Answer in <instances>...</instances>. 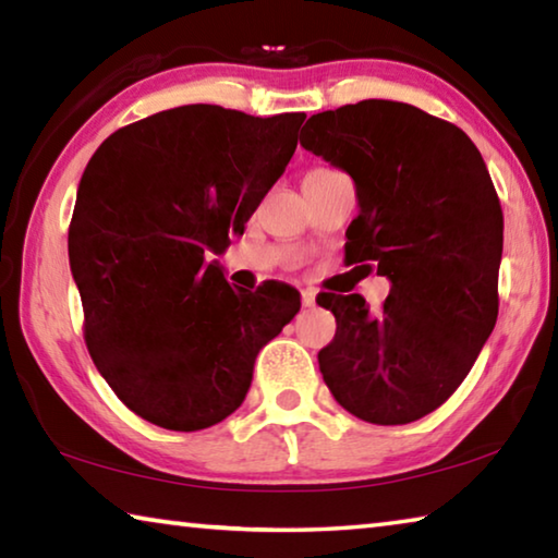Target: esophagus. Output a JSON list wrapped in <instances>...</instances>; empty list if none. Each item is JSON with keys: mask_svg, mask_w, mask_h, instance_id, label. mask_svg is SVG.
I'll use <instances>...</instances> for the list:
<instances>
[{"mask_svg": "<svg viewBox=\"0 0 558 558\" xmlns=\"http://www.w3.org/2000/svg\"><path fill=\"white\" fill-rule=\"evenodd\" d=\"M300 300H302V305H305V307H313L315 305V290L313 288H302Z\"/></svg>", "mask_w": 558, "mask_h": 558, "instance_id": "34e87169", "label": "esophagus"}]
</instances>
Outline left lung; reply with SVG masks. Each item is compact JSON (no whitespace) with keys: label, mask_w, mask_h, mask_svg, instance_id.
I'll return each instance as SVG.
<instances>
[{"label":"left lung","mask_w":558,"mask_h":558,"mask_svg":"<svg viewBox=\"0 0 558 558\" xmlns=\"http://www.w3.org/2000/svg\"><path fill=\"white\" fill-rule=\"evenodd\" d=\"M300 145L354 179L347 266L391 280L376 313L362 295H317L337 319L323 379L366 423L418 421L456 393L497 323L505 219L485 159L458 125L393 100L317 112Z\"/></svg>","instance_id":"obj_1"}]
</instances>
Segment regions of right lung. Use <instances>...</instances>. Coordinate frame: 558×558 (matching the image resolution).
Here are the masks:
<instances>
[{
	"label": "right lung",
	"instance_id": "right-lung-1",
	"mask_svg": "<svg viewBox=\"0 0 558 558\" xmlns=\"http://www.w3.org/2000/svg\"><path fill=\"white\" fill-rule=\"evenodd\" d=\"M305 112H155L112 132L81 177L69 260L93 364L140 418L216 426L243 403L263 344L300 310L268 280L235 290L211 256L286 172Z\"/></svg>",
	"mask_w": 558,
	"mask_h": 558
}]
</instances>
